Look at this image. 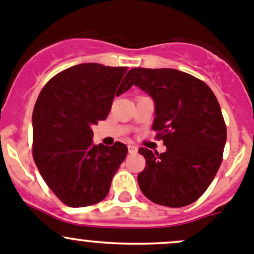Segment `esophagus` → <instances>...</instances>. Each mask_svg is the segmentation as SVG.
<instances>
[{"label":"esophagus","mask_w":254,"mask_h":254,"mask_svg":"<svg viewBox=\"0 0 254 254\" xmlns=\"http://www.w3.org/2000/svg\"><path fill=\"white\" fill-rule=\"evenodd\" d=\"M128 152L129 153H137V147L134 144H128Z\"/></svg>","instance_id":"esophagus-1"}]
</instances>
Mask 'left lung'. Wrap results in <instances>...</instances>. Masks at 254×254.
<instances>
[{
	"label": "left lung",
	"instance_id": "obj_1",
	"mask_svg": "<svg viewBox=\"0 0 254 254\" xmlns=\"http://www.w3.org/2000/svg\"><path fill=\"white\" fill-rule=\"evenodd\" d=\"M127 86L140 87L155 102L153 130L164 153L139 148L145 168L138 185L158 205L183 207L210 187L222 163L227 130L212 90L202 80L175 69L134 67Z\"/></svg>",
	"mask_w": 254,
	"mask_h": 254
}]
</instances>
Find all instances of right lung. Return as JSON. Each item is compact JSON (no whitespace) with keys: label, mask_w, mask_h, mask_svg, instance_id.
<instances>
[{"label":"right lung","mask_w":254,"mask_h":254,"mask_svg":"<svg viewBox=\"0 0 254 254\" xmlns=\"http://www.w3.org/2000/svg\"><path fill=\"white\" fill-rule=\"evenodd\" d=\"M125 66L74 65L53 76L33 110V158L45 184L70 207L104 200L127 145H95L91 127L109 116L115 95L127 91Z\"/></svg>","instance_id":"obj_1"}]
</instances>
